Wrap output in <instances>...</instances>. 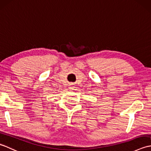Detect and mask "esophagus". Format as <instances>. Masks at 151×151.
<instances>
[{"instance_id": "34e87169", "label": "esophagus", "mask_w": 151, "mask_h": 151, "mask_svg": "<svg viewBox=\"0 0 151 151\" xmlns=\"http://www.w3.org/2000/svg\"><path fill=\"white\" fill-rule=\"evenodd\" d=\"M73 87H72V86H71V87H70V89H73Z\"/></svg>"}]
</instances>
